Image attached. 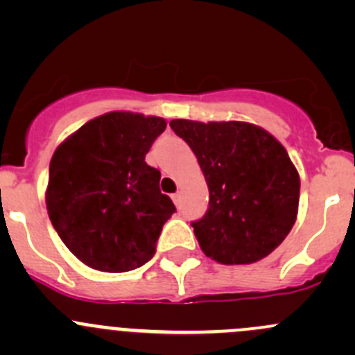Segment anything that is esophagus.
<instances>
[{
	"label": "esophagus",
	"mask_w": 355,
	"mask_h": 355,
	"mask_svg": "<svg viewBox=\"0 0 355 355\" xmlns=\"http://www.w3.org/2000/svg\"><path fill=\"white\" fill-rule=\"evenodd\" d=\"M171 199H173V202L177 204V206H178V204H180V194H178V192H175V194L171 196Z\"/></svg>",
	"instance_id": "obj_1"
}]
</instances>
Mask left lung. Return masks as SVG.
<instances>
[{"label":"left lung","instance_id":"left-lung-1","mask_svg":"<svg viewBox=\"0 0 355 355\" xmlns=\"http://www.w3.org/2000/svg\"><path fill=\"white\" fill-rule=\"evenodd\" d=\"M194 151L209 206L192 221L200 249L221 264H250L273 252L292 230L300 180L284 146L245 121L171 120Z\"/></svg>","mask_w":355,"mask_h":355}]
</instances>
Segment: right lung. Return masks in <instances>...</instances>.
<instances>
[{
	"mask_svg": "<svg viewBox=\"0 0 355 355\" xmlns=\"http://www.w3.org/2000/svg\"><path fill=\"white\" fill-rule=\"evenodd\" d=\"M166 121L113 111L82 125L53 155L46 207L60 239L84 264L123 273L148 263L177 211L146 155Z\"/></svg>",
	"mask_w": 355,
	"mask_h": 355,
	"instance_id": "obj_1",
	"label": "right lung"
}]
</instances>
